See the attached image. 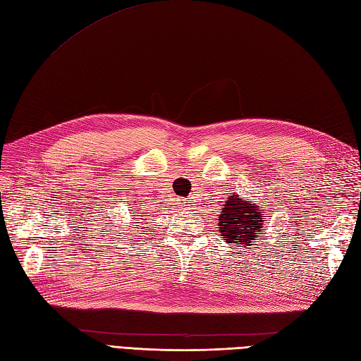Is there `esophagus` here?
<instances>
[{"instance_id":"obj_1","label":"esophagus","mask_w":361,"mask_h":361,"mask_svg":"<svg viewBox=\"0 0 361 361\" xmlns=\"http://www.w3.org/2000/svg\"><path fill=\"white\" fill-rule=\"evenodd\" d=\"M180 204H181L183 207H186V206H189V201H188V200H181Z\"/></svg>"}]
</instances>
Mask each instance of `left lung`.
I'll return each mask as SVG.
<instances>
[{
	"label": "left lung",
	"mask_w": 361,
	"mask_h": 361,
	"mask_svg": "<svg viewBox=\"0 0 361 361\" xmlns=\"http://www.w3.org/2000/svg\"><path fill=\"white\" fill-rule=\"evenodd\" d=\"M264 212L238 193H230L227 202L219 210L218 228L227 244L238 247L255 245L256 239L265 230Z\"/></svg>",
	"instance_id": "8db88e82"
}]
</instances>
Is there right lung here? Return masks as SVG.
Masks as SVG:
<instances>
[{"label": "right lung", "instance_id": "right-lung-1", "mask_svg": "<svg viewBox=\"0 0 361 361\" xmlns=\"http://www.w3.org/2000/svg\"><path fill=\"white\" fill-rule=\"evenodd\" d=\"M134 214H137V212H135V210H134Z\"/></svg>", "mask_w": 361, "mask_h": 361}]
</instances>
